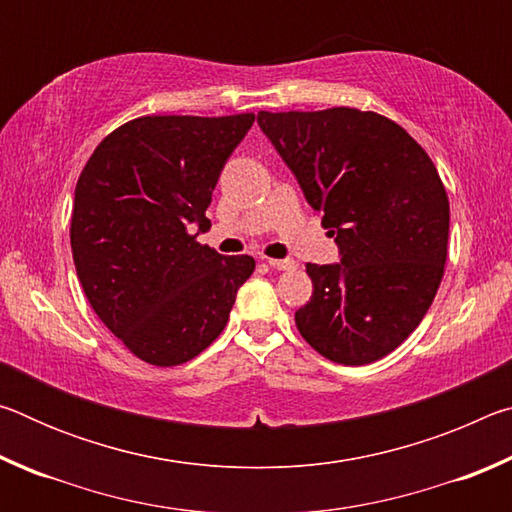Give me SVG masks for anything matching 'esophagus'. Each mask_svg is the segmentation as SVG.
Masks as SVG:
<instances>
[{
    "label": "esophagus",
    "mask_w": 512,
    "mask_h": 512,
    "mask_svg": "<svg viewBox=\"0 0 512 512\" xmlns=\"http://www.w3.org/2000/svg\"><path fill=\"white\" fill-rule=\"evenodd\" d=\"M268 266L275 268V271H293L296 262L293 259H268Z\"/></svg>",
    "instance_id": "1"
}]
</instances>
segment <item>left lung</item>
Returning <instances> with one entry per match:
<instances>
[{
  "instance_id": "1",
  "label": "left lung",
  "mask_w": 512,
  "mask_h": 512,
  "mask_svg": "<svg viewBox=\"0 0 512 512\" xmlns=\"http://www.w3.org/2000/svg\"><path fill=\"white\" fill-rule=\"evenodd\" d=\"M257 121L341 250V264L305 266L314 293L296 311L298 332L343 366L386 357L420 325L445 273L449 198L436 164L372 110H262Z\"/></svg>"
}]
</instances>
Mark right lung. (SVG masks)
I'll return each instance as SVG.
<instances>
[{
    "label": "right lung",
    "instance_id": "add662e5",
    "mask_svg": "<svg viewBox=\"0 0 512 512\" xmlns=\"http://www.w3.org/2000/svg\"><path fill=\"white\" fill-rule=\"evenodd\" d=\"M228 117L146 115L115 128L74 192L72 255L94 314L137 359L180 366L216 341L250 255L198 244L225 160L253 126Z\"/></svg>",
    "mask_w": 512,
    "mask_h": 512
}]
</instances>
